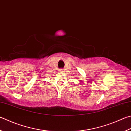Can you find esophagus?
<instances>
[{
    "instance_id": "1",
    "label": "esophagus",
    "mask_w": 131,
    "mask_h": 131,
    "mask_svg": "<svg viewBox=\"0 0 131 131\" xmlns=\"http://www.w3.org/2000/svg\"><path fill=\"white\" fill-rule=\"evenodd\" d=\"M63 69H61V70H60V71H62H62H63Z\"/></svg>"
}]
</instances>
